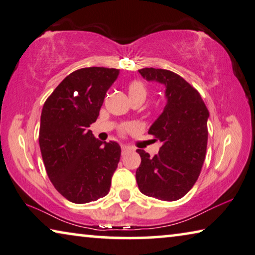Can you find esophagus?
<instances>
[{"label":"esophagus","mask_w":255,"mask_h":255,"mask_svg":"<svg viewBox=\"0 0 255 255\" xmlns=\"http://www.w3.org/2000/svg\"><path fill=\"white\" fill-rule=\"evenodd\" d=\"M131 151H132V148L128 147V146H122V155L123 156L128 154V152H131Z\"/></svg>","instance_id":"34e87169"}]
</instances>
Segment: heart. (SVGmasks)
<instances>
[{"mask_svg": "<svg viewBox=\"0 0 255 255\" xmlns=\"http://www.w3.org/2000/svg\"><path fill=\"white\" fill-rule=\"evenodd\" d=\"M128 95L130 97H136V96H140V97H146V93H147V89L144 87V84L142 82L140 81H133L131 82L130 84H128Z\"/></svg>", "mask_w": 255, "mask_h": 255, "instance_id": "1", "label": "heart"}]
</instances>
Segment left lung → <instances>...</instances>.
Masks as SVG:
<instances>
[{
	"instance_id": "8db88e82",
	"label": "left lung",
	"mask_w": 255,
	"mask_h": 255,
	"mask_svg": "<svg viewBox=\"0 0 255 255\" xmlns=\"http://www.w3.org/2000/svg\"><path fill=\"white\" fill-rule=\"evenodd\" d=\"M147 81L165 87L166 105L148 130L162 142L154 157L136 149L141 157L135 171L141 193L173 202L189 191L201 173L207 146L209 111L201 95L178 74L166 69L142 68Z\"/></svg>"
}]
</instances>
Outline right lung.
Returning <instances> with one entry per match:
<instances>
[{
    "label": "right lung",
    "instance_id": "add662e5",
    "mask_svg": "<svg viewBox=\"0 0 255 255\" xmlns=\"http://www.w3.org/2000/svg\"><path fill=\"white\" fill-rule=\"evenodd\" d=\"M120 69L89 67L65 78L42 109L40 148L51 182L69 202H95L108 194L121 157L115 141L92 134L106 92Z\"/></svg>",
    "mask_w": 255,
    "mask_h": 255
}]
</instances>
